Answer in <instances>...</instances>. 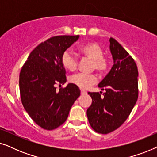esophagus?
<instances>
[{
	"instance_id": "esophagus-1",
	"label": "esophagus",
	"mask_w": 157,
	"mask_h": 157,
	"mask_svg": "<svg viewBox=\"0 0 157 157\" xmlns=\"http://www.w3.org/2000/svg\"><path fill=\"white\" fill-rule=\"evenodd\" d=\"M86 94V92L85 91H83V90H81V95H83V94Z\"/></svg>"
}]
</instances>
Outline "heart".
Wrapping results in <instances>:
<instances>
[{
  "instance_id": "1",
  "label": "heart",
  "mask_w": 157,
  "mask_h": 157,
  "mask_svg": "<svg viewBox=\"0 0 157 157\" xmlns=\"http://www.w3.org/2000/svg\"><path fill=\"white\" fill-rule=\"evenodd\" d=\"M78 52L86 59L92 60L91 68L96 70L101 75L106 74L111 66L109 58L104 56V48L97 43H86L79 46ZM61 64L65 69L75 71L78 68V61L70 50H66L62 53ZM70 82L81 89H88L97 82V78L94 74L79 73L71 76Z\"/></svg>"
}]
</instances>
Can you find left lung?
<instances>
[{"label": "left lung", "mask_w": 157, "mask_h": 157, "mask_svg": "<svg viewBox=\"0 0 157 157\" xmlns=\"http://www.w3.org/2000/svg\"><path fill=\"white\" fill-rule=\"evenodd\" d=\"M113 65L101 81L99 93H88L92 98L87 117L96 132L106 134L124 123L136 104L139 95L138 68L134 60L116 40L109 38Z\"/></svg>", "instance_id": "obj_1"}]
</instances>
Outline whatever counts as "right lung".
<instances>
[{
	"mask_svg": "<svg viewBox=\"0 0 157 157\" xmlns=\"http://www.w3.org/2000/svg\"><path fill=\"white\" fill-rule=\"evenodd\" d=\"M79 36H53L36 47L23 64L19 76L21 102L33 121L46 130H53L67 119L72 105L79 96L78 88L66 83L61 64L64 51Z\"/></svg>",
	"mask_w": 157,
	"mask_h": 157,
	"instance_id": "obj_1",
	"label": "right lung"
}]
</instances>
